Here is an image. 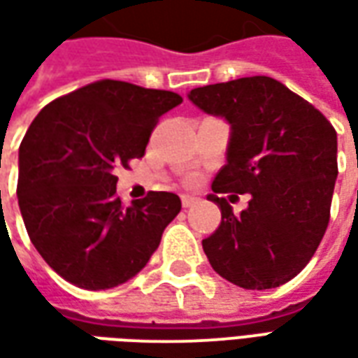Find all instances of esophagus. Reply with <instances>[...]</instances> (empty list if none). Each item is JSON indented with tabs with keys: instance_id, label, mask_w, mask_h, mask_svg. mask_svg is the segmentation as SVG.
Returning a JSON list of instances; mask_svg holds the SVG:
<instances>
[{
	"instance_id": "obj_1",
	"label": "esophagus",
	"mask_w": 358,
	"mask_h": 358,
	"mask_svg": "<svg viewBox=\"0 0 358 358\" xmlns=\"http://www.w3.org/2000/svg\"><path fill=\"white\" fill-rule=\"evenodd\" d=\"M195 203H197V197L182 195V207H184V209H189V207H194Z\"/></svg>"
}]
</instances>
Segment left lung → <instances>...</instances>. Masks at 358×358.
<instances>
[{
  "label": "left lung",
  "mask_w": 358,
  "mask_h": 358,
  "mask_svg": "<svg viewBox=\"0 0 358 358\" xmlns=\"http://www.w3.org/2000/svg\"><path fill=\"white\" fill-rule=\"evenodd\" d=\"M187 99L230 124L226 164L207 199L220 226L203 240L210 266L243 289H270L307 266L330 220L338 134L322 113L268 76L195 88ZM249 193L240 217L218 193Z\"/></svg>",
  "instance_id": "1"
}]
</instances>
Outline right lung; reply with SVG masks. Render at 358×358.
<instances>
[{
	"label": "right lung",
	"instance_id": "obj_1",
	"mask_svg": "<svg viewBox=\"0 0 358 358\" xmlns=\"http://www.w3.org/2000/svg\"><path fill=\"white\" fill-rule=\"evenodd\" d=\"M174 92L101 80L45 105L19 148L17 197L30 241L66 282L99 292L124 284L155 253L182 209L149 192L122 207L115 169L145 153Z\"/></svg>",
	"mask_w": 358,
	"mask_h": 358
}]
</instances>
